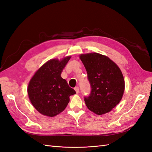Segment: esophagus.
Instances as JSON below:
<instances>
[{"label": "esophagus", "mask_w": 152, "mask_h": 152, "mask_svg": "<svg viewBox=\"0 0 152 152\" xmlns=\"http://www.w3.org/2000/svg\"><path fill=\"white\" fill-rule=\"evenodd\" d=\"M75 90L76 91V93L78 94L79 93V87H75Z\"/></svg>", "instance_id": "34e87169"}]
</instances>
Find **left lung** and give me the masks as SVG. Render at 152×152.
<instances>
[{"instance_id":"obj_1","label":"left lung","mask_w":152,"mask_h":152,"mask_svg":"<svg viewBox=\"0 0 152 152\" xmlns=\"http://www.w3.org/2000/svg\"><path fill=\"white\" fill-rule=\"evenodd\" d=\"M87 73L91 93L85 96L87 107L98 115L108 113L122 98L125 82L120 68L108 57L98 53L80 56Z\"/></svg>"}]
</instances>
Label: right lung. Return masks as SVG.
Instances as JSON below:
<instances>
[{"instance_id":"1","label":"right lung","mask_w":152,"mask_h":152,"mask_svg":"<svg viewBox=\"0 0 152 152\" xmlns=\"http://www.w3.org/2000/svg\"><path fill=\"white\" fill-rule=\"evenodd\" d=\"M70 56L51 59L45 63L31 78L28 94L31 104L44 115L54 117L63 112L70 102V96L76 93L61 77Z\"/></svg>"}]
</instances>
